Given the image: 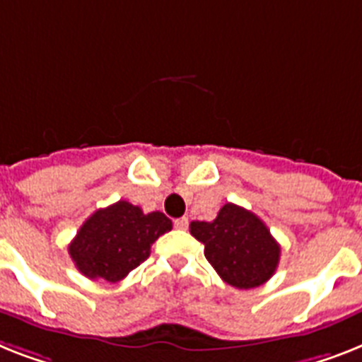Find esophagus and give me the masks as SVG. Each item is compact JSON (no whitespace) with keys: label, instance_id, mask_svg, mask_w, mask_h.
I'll use <instances>...</instances> for the list:
<instances>
[{"label":"esophagus","instance_id":"obj_1","mask_svg":"<svg viewBox=\"0 0 362 362\" xmlns=\"http://www.w3.org/2000/svg\"><path fill=\"white\" fill-rule=\"evenodd\" d=\"M187 225H189V219L187 217H180V219H175V227L178 230H186Z\"/></svg>","mask_w":362,"mask_h":362}]
</instances>
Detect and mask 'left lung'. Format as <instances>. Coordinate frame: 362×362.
<instances>
[{
	"mask_svg": "<svg viewBox=\"0 0 362 362\" xmlns=\"http://www.w3.org/2000/svg\"><path fill=\"white\" fill-rule=\"evenodd\" d=\"M189 232L204 245V257L230 286L257 288L279 266L281 245L252 211L225 204L214 221H193Z\"/></svg>",
	"mask_w": 362,
	"mask_h": 362,
	"instance_id": "obj_1",
	"label": "left lung"
}]
</instances>
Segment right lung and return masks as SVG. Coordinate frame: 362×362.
Masks as SVG:
<instances>
[{
    "mask_svg": "<svg viewBox=\"0 0 362 362\" xmlns=\"http://www.w3.org/2000/svg\"><path fill=\"white\" fill-rule=\"evenodd\" d=\"M171 228L165 214H143L139 206L119 201L96 210L81 225L69 255L87 279L119 283L151 257L152 243Z\"/></svg>",
    "mask_w": 362,
    "mask_h": 362,
    "instance_id": "right-lung-1",
    "label": "right lung"
}]
</instances>
